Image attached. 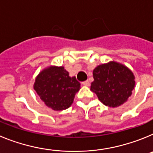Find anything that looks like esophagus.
<instances>
[{"instance_id": "obj_1", "label": "esophagus", "mask_w": 153, "mask_h": 153, "mask_svg": "<svg viewBox=\"0 0 153 153\" xmlns=\"http://www.w3.org/2000/svg\"><path fill=\"white\" fill-rule=\"evenodd\" d=\"M82 84L85 86H90V82H89V80L84 81V82H83V83H82Z\"/></svg>"}]
</instances>
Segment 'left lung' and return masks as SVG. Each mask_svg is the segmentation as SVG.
<instances>
[{
	"label": "left lung",
	"mask_w": 153,
	"mask_h": 153,
	"mask_svg": "<svg viewBox=\"0 0 153 153\" xmlns=\"http://www.w3.org/2000/svg\"><path fill=\"white\" fill-rule=\"evenodd\" d=\"M93 75L94 80L91 83L90 90L109 107H118L125 103L132 95L136 84L132 70L113 60L97 66Z\"/></svg>",
	"instance_id": "1"
}]
</instances>
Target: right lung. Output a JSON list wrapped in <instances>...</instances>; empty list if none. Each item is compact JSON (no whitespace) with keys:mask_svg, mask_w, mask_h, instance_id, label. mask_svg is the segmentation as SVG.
Segmentation results:
<instances>
[{"mask_svg":"<svg viewBox=\"0 0 153 153\" xmlns=\"http://www.w3.org/2000/svg\"><path fill=\"white\" fill-rule=\"evenodd\" d=\"M80 83L75 76H70L64 67L49 66L35 78L33 90L46 106L56 111L70 107L74 102Z\"/></svg>","mask_w":153,"mask_h":153,"instance_id":"1","label":"right lung"}]
</instances>
